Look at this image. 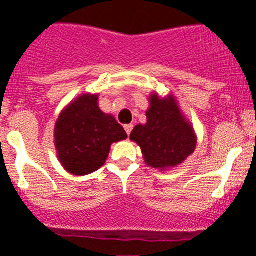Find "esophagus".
Masks as SVG:
<instances>
[{
    "instance_id": "1",
    "label": "esophagus",
    "mask_w": 256,
    "mask_h": 256,
    "mask_svg": "<svg viewBox=\"0 0 256 256\" xmlns=\"http://www.w3.org/2000/svg\"><path fill=\"white\" fill-rule=\"evenodd\" d=\"M124 128H125V131H126V134H128V135H130V134H131V131H132V128H134V125H131V124H128V125H125V126H124Z\"/></svg>"
}]
</instances>
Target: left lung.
Here are the masks:
<instances>
[{
    "label": "left lung",
    "mask_w": 256,
    "mask_h": 256,
    "mask_svg": "<svg viewBox=\"0 0 256 256\" xmlns=\"http://www.w3.org/2000/svg\"><path fill=\"white\" fill-rule=\"evenodd\" d=\"M149 102L146 124L136 125L130 140L142 148L146 166L160 170L174 168L193 154L197 136L173 94L160 98L152 93Z\"/></svg>",
    "instance_id": "8db88e82"
}]
</instances>
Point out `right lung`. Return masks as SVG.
<instances>
[{"label":"right lung","mask_w":256,"mask_h":256,"mask_svg":"<svg viewBox=\"0 0 256 256\" xmlns=\"http://www.w3.org/2000/svg\"><path fill=\"white\" fill-rule=\"evenodd\" d=\"M128 138L112 114L98 107V94H80L59 114L54 140L59 162L74 176L98 170L114 142Z\"/></svg>","instance_id":"add662e5"}]
</instances>
